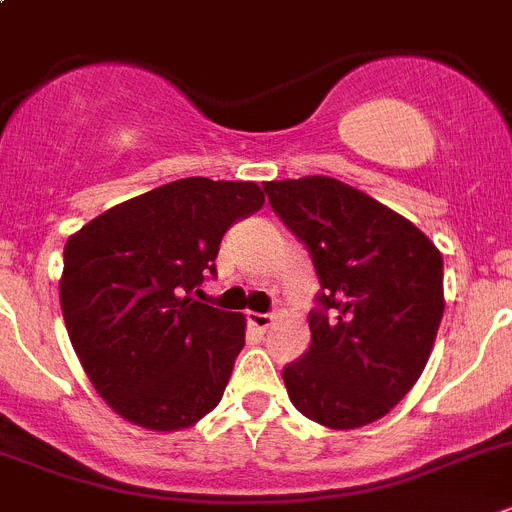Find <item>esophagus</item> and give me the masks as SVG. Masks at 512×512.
Here are the masks:
<instances>
[{
    "mask_svg": "<svg viewBox=\"0 0 512 512\" xmlns=\"http://www.w3.org/2000/svg\"><path fill=\"white\" fill-rule=\"evenodd\" d=\"M247 321H250L252 328H257L260 333H265L267 328L272 326V315L270 313H247Z\"/></svg>",
    "mask_w": 512,
    "mask_h": 512,
    "instance_id": "obj_1",
    "label": "esophagus"
}]
</instances>
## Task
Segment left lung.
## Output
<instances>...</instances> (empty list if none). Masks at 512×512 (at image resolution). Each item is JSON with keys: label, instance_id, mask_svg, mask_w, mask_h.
Listing matches in <instances>:
<instances>
[{"label": "left lung", "instance_id": "obj_1", "mask_svg": "<svg viewBox=\"0 0 512 512\" xmlns=\"http://www.w3.org/2000/svg\"><path fill=\"white\" fill-rule=\"evenodd\" d=\"M321 293L310 346L283 369L293 407L331 429L376 422L417 384L444 313L442 255L422 229L331 176L267 181Z\"/></svg>", "mask_w": 512, "mask_h": 512}]
</instances>
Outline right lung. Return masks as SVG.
Wrapping results in <instances>:
<instances>
[{"label":"right lung","mask_w":512,"mask_h":512,"mask_svg":"<svg viewBox=\"0 0 512 512\" xmlns=\"http://www.w3.org/2000/svg\"><path fill=\"white\" fill-rule=\"evenodd\" d=\"M262 204L255 181L189 176L116 204L68 240L65 328L95 391L123 419L174 432L219 404L245 318L191 293L217 275L224 232Z\"/></svg>","instance_id":"obj_1"}]
</instances>
